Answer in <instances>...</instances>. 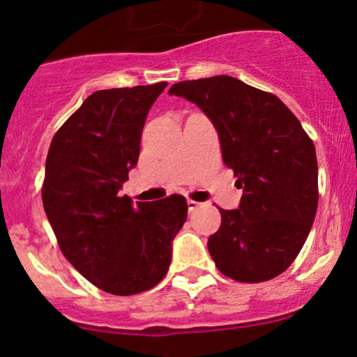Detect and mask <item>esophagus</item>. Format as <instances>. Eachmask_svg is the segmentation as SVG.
<instances>
[{"label": "esophagus", "instance_id": "34e87169", "mask_svg": "<svg viewBox=\"0 0 357 357\" xmlns=\"http://www.w3.org/2000/svg\"><path fill=\"white\" fill-rule=\"evenodd\" d=\"M201 203H197V201H192V199H188V209L190 211H196L197 208H199Z\"/></svg>", "mask_w": 357, "mask_h": 357}]
</instances>
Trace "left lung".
<instances>
[{
    "label": "left lung",
    "instance_id": "obj_1",
    "mask_svg": "<svg viewBox=\"0 0 357 357\" xmlns=\"http://www.w3.org/2000/svg\"><path fill=\"white\" fill-rule=\"evenodd\" d=\"M171 96L195 102L211 119L225 165L243 190L238 209H220L208 249L225 276L263 282L289 268L317 209V160L311 137L271 93L233 76L181 81Z\"/></svg>",
    "mask_w": 357,
    "mask_h": 357
}]
</instances>
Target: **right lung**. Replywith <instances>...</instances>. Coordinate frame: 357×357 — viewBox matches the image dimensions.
Masks as SVG:
<instances>
[{
  "instance_id": "obj_1",
  "label": "right lung",
  "mask_w": 357,
  "mask_h": 357,
  "mask_svg": "<svg viewBox=\"0 0 357 357\" xmlns=\"http://www.w3.org/2000/svg\"><path fill=\"white\" fill-rule=\"evenodd\" d=\"M166 86L93 93L59 128L46 158L41 197L61 252L116 296L143 293L166 276L188 218L179 195L136 204L119 195L139 158L146 116Z\"/></svg>"
}]
</instances>
